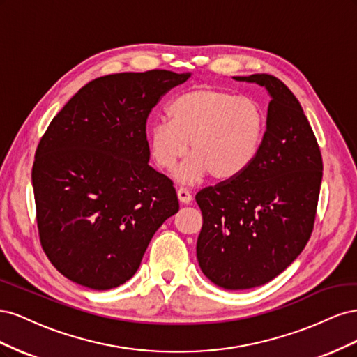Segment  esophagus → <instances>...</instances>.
Listing matches in <instances>:
<instances>
[{
	"label": "esophagus",
	"mask_w": 357,
	"mask_h": 357,
	"mask_svg": "<svg viewBox=\"0 0 357 357\" xmlns=\"http://www.w3.org/2000/svg\"><path fill=\"white\" fill-rule=\"evenodd\" d=\"M177 197H178L181 204H190L192 202L190 192L188 189H185V188H178L177 189Z\"/></svg>",
	"instance_id": "obj_1"
}]
</instances>
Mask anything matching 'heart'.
<instances>
[{"label": "heart", "instance_id": "1", "mask_svg": "<svg viewBox=\"0 0 357 357\" xmlns=\"http://www.w3.org/2000/svg\"><path fill=\"white\" fill-rule=\"evenodd\" d=\"M169 121H156L149 129V149L155 164L176 171V178L193 185L205 176L228 181L250 167L266 134L262 105L229 91L201 84L169 104ZM190 144L188 145L187 143Z\"/></svg>", "mask_w": 357, "mask_h": 357}]
</instances>
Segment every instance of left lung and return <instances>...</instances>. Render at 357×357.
<instances>
[{
	"instance_id": "8db88e82",
	"label": "left lung",
	"mask_w": 357,
	"mask_h": 357,
	"mask_svg": "<svg viewBox=\"0 0 357 357\" xmlns=\"http://www.w3.org/2000/svg\"><path fill=\"white\" fill-rule=\"evenodd\" d=\"M234 79L264 86L271 96L266 134L240 177L197 193L202 213L197 257L214 284L243 290L271 282L304 250L323 162L304 110L282 80L269 74Z\"/></svg>"
}]
</instances>
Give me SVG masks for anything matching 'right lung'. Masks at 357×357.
Segmentation results:
<instances>
[{"label":"right lung","mask_w":357,"mask_h":357,"mask_svg":"<svg viewBox=\"0 0 357 357\" xmlns=\"http://www.w3.org/2000/svg\"><path fill=\"white\" fill-rule=\"evenodd\" d=\"M189 77L152 70L95 79L41 137L32 165L40 243L71 282L95 290L123 284L178 211L172 181L149 165L146 122Z\"/></svg>","instance_id":"add662e5"}]
</instances>
